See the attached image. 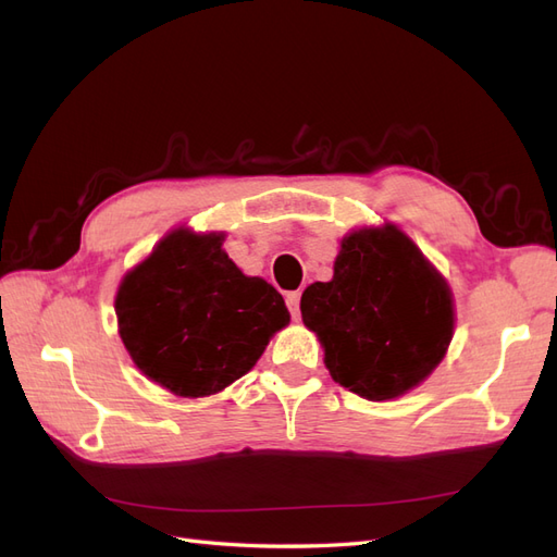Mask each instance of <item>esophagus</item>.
<instances>
[{
	"label": "esophagus",
	"mask_w": 557,
	"mask_h": 557,
	"mask_svg": "<svg viewBox=\"0 0 557 557\" xmlns=\"http://www.w3.org/2000/svg\"><path fill=\"white\" fill-rule=\"evenodd\" d=\"M299 299H301V293H299V290L285 295V304H287V309H290V313H293L295 320H299Z\"/></svg>",
	"instance_id": "esophagus-1"
}]
</instances>
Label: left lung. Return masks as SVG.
I'll use <instances>...</instances> for the list:
<instances>
[{
    "instance_id": "1",
    "label": "left lung",
    "mask_w": 557,
    "mask_h": 557,
    "mask_svg": "<svg viewBox=\"0 0 557 557\" xmlns=\"http://www.w3.org/2000/svg\"><path fill=\"white\" fill-rule=\"evenodd\" d=\"M324 367L341 387L389 400L421 385L454 336V295L419 246L394 223L341 239L332 281L301 295Z\"/></svg>"
}]
</instances>
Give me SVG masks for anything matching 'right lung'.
<instances>
[{
  "label": "right lung",
  "instance_id": "1",
  "mask_svg": "<svg viewBox=\"0 0 557 557\" xmlns=\"http://www.w3.org/2000/svg\"><path fill=\"white\" fill-rule=\"evenodd\" d=\"M225 233L175 227L124 274L114 313L124 348L175 396L223 392L256 367L290 313L274 285L246 276L223 251Z\"/></svg>",
  "mask_w": 557,
  "mask_h": 557
}]
</instances>
